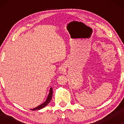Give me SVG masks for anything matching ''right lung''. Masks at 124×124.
I'll list each match as a JSON object with an SVG mask.
<instances>
[{"instance_id": "obj_1", "label": "right lung", "mask_w": 124, "mask_h": 124, "mask_svg": "<svg viewBox=\"0 0 124 124\" xmlns=\"http://www.w3.org/2000/svg\"><path fill=\"white\" fill-rule=\"evenodd\" d=\"M52 88L51 87L50 90V92L49 93V95H48V97L47 98L46 100V101L44 103H43V104L40 105V106L37 107L36 108H35L34 109H31V110H39V109H41L42 108H43L44 107H45L50 102V101H51V100L52 99Z\"/></svg>"}]
</instances>
